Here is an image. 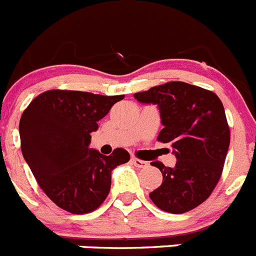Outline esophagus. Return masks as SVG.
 I'll return each instance as SVG.
<instances>
[{
	"instance_id": "esophagus-1",
	"label": "esophagus",
	"mask_w": 256,
	"mask_h": 256,
	"mask_svg": "<svg viewBox=\"0 0 256 256\" xmlns=\"http://www.w3.org/2000/svg\"><path fill=\"white\" fill-rule=\"evenodd\" d=\"M132 162L137 166V168H148V162H144V160H140L137 158H132Z\"/></svg>"
}]
</instances>
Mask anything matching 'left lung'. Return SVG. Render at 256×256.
I'll use <instances>...</instances> for the list:
<instances>
[{"instance_id":"8db88e82","label":"left lung","mask_w":256,"mask_h":256,"mask_svg":"<svg viewBox=\"0 0 256 256\" xmlns=\"http://www.w3.org/2000/svg\"><path fill=\"white\" fill-rule=\"evenodd\" d=\"M141 104L159 108L162 128L158 140L170 144L177 162H160L162 183L150 192L164 212L182 214L204 202L222 176L230 148L224 108L214 92L184 82H169L133 94Z\"/></svg>"}]
</instances>
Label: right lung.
I'll use <instances>...</instances> for the list:
<instances>
[{"instance_id": "1", "label": "right lung", "mask_w": 256, "mask_h": 256, "mask_svg": "<svg viewBox=\"0 0 256 256\" xmlns=\"http://www.w3.org/2000/svg\"><path fill=\"white\" fill-rule=\"evenodd\" d=\"M120 96L52 90L24 110L19 133L22 152L44 192L72 214L96 210L108 195L112 172L130 160L115 148L102 155L90 148L91 133Z\"/></svg>"}]
</instances>
